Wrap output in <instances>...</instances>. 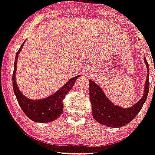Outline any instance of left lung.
I'll return each instance as SVG.
<instances>
[{
    "label": "left lung",
    "instance_id": "obj_1",
    "mask_svg": "<svg viewBox=\"0 0 155 155\" xmlns=\"http://www.w3.org/2000/svg\"><path fill=\"white\" fill-rule=\"evenodd\" d=\"M144 61L147 68V77L145 83L143 96L130 107L123 108L114 105L104 94L101 87L92 80H89V95L94 119L103 125L109 127H122L135 118L147 100L149 92V65L146 58Z\"/></svg>",
    "mask_w": 155,
    "mask_h": 155
}]
</instances>
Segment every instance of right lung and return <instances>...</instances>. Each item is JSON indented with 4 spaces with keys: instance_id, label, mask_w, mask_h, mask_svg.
Returning <instances> with one entry per match:
<instances>
[{
    "instance_id": "right-lung-1",
    "label": "right lung",
    "mask_w": 155,
    "mask_h": 155,
    "mask_svg": "<svg viewBox=\"0 0 155 155\" xmlns=\"http://www.w3.org/2000/svg\"><path fill=\"white\" fill-rule=\"evenodd\" d=\"M25 42L21 45V48L17 51L15 58L14 70L12 73V87L16 95L18 104L21 107L25 114L32 121L37 123H48L54 121L55 119L60 117L62 114L64 109L63 99H64L66 95L69 92L75 84V80L80 77L77 75L75 77L71 78L64 86L58 90L56 93L51 95L49 97L42 99H30L25 97V95L19 90L17 84L16 83V70L17 58L21 51V48L24 46Z\"/></svg>"
}]
</instances>
